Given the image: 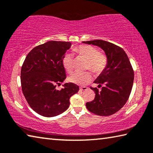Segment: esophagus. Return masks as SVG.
I'll return each instance as SVG.
<instances>
[{"mask_svg": "<svg viewBox=\"0 0 153 153\" xmlns=\"http://www.w3.org/2000/svg\"><path fill=\"white\" fill-rule=\"evenodd\" d=\"M88 89V88L86 86H83L80 88V90H82V91H84V90H86Z\"/></svg>", "mask_w": 153, "mask_h": 153, "instance_id": "obj_1", "label": "esophagus"}]
</instances>
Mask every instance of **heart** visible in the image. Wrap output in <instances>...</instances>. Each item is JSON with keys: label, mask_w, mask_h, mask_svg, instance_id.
<instances>
[{"label": "heart", "mask_w": 153, "mask_h": 153, "mask_svg": "<svg viewBox=\"0 0 153 153\" xmlns=\"http://www.w3.org/2000/svg\"><path fill=\"white\" fill-rule=\"evenodd\" d=\"M79 55L88 59L87 68L90 69L96 74H100L104 70L107 65V58L102 54L98 53L95 48L89 45H82L76 49ZM64 68L69 73H71L74 69V57L70 53H67L63 59ZM92 79V74L90 71H76L69 77L72 83L79 85H86Z\"/></svg>", "instance_id": "heart-1"}]
</instances>
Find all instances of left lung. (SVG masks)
Listing matches in <instances>:
<instances>
[{
  "label": "left lung",
  "mask_w": 153,
  "mask_h": 153,
  "mask_svg": "<svg viewBox=\"0 0 153 153\" xmlns=\"http://www.w3.org/2000/svg\"><path fill=\"white\" fill-rule=\"evenodd\" d=\"M97 46L104 51L107 65L94 83L98 88H91L95 92L92 102H86L90 112L101 116L113 115L122 108L132 89L134 71L126 52L120 46L102 40L82 42Z\"/></svg>",
  "instance_id": "left-lung-1"
}]
</instances>
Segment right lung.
<instances>
[{
    "mask_svg": "<svg viewBox=\"0 0 153 153\" xmlns=\"http://www.w3.org/2000/svg\"><path fill=\"white\" fill-rule=\"evenodd\" d=\"M69 42L48 41L36 46L25 57L21 70L22 92L30 107L39 115L55 117L69 107V98L78 92L79 86L65 83L63 59L71 48Z\"/></svg>",
    "mask_w": 153,
    "mask_h": 153,
    "instance_id": "obj_1",
    "label": "right lung"
}]
</instances>
